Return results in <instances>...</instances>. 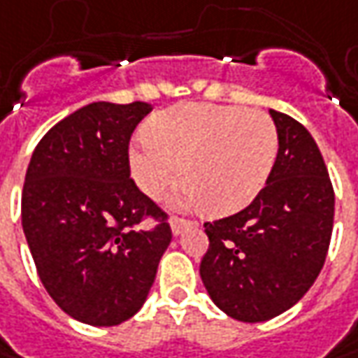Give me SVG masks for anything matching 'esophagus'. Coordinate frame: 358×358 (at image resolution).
<instances>
[{
  "mask_svg": "<svg viewBox=\"0 0 358 358\" xmlns=\"http://www.w3.org/2000/svg\"><path fill=\"white\" fill-rule=\"evenodd\" d=\"M170 226H172V234H174V236H180V234H182V231H184V229L186 228H190L192 226V222H188V220H184V217H172V220H170Z\"/></svg>",
  "mask_w": 358,
  "mask_h": 358,
  "instance_id": "esophagus-1",
  "label": "esophagus"
}]
</instances>
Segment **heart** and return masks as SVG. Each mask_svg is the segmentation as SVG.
I'll list each match as a JSON object with an SVG mask.
<instances>
[{
	"label": "heart",
	"mask_w": 358,
	"mask_h": 358,
	"mask_svg": "<svg viewBox=\"0 0 358 358\" xmlns=\"http://www.w3.org/2000/svg\"><path fill=\"white\" fill-rule=\"evenodd\" d=\"M142 141L132 142V180L148 198H162L182 172L180 202L210 214L240 212L264 190L278 156V130L262 110L186 103L156 113ZM180 166L178 167V164Z\"/></svg>",
	"instance_id": "1"
}]
</instances>
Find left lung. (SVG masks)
<instances>
[{"instance_id":"left-lung-1","label":"left lung","mask_w":358,"mask_h":358,"mask_svg":"<svg viewBox=\"0 0 358 358\" xmlns=\"http://www.w3.org/2000/svg\"><path fill=\"white\" fill-rule=\"evenodd\" d=\"M279 150L264 190L234 216L206 222L210 248L200 278L229 317L259 323L287 311L315 283L325 264L335 192L309 130L269 110Z\"/></svg>"}]
</instances>
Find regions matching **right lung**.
Returning <instances> with one entry per match:
<instances>
[{"label":"right lung","instance_id":"right-lung-1","mask_svg":"<svg viewBox=\"0 0 358 358\" xmlns=\"http://www.w3.org/2000/svg\"><path fill=\"white\" fill-rule=\"evenodd\" d=\"M148 103H91L35 146L21 224L39 279L80 323L120 325L146 301L172 241L168 214L130 178L129 144ZM144 219L155 228L141 230Z\"/></svg>","mask_w":358,"mask_h":358}]
</instances>
